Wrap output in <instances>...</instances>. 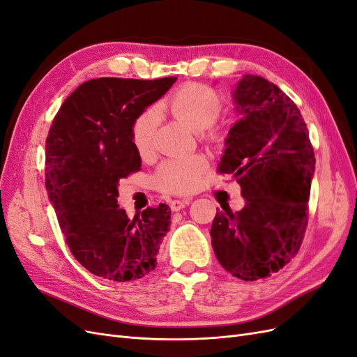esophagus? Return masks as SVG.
Returning <instances> with one entry per match:
<instances>
[{
	"instance_id": "1",
	"label": "esophagus",
	"mask_w": 357,
	"mask_h": 357,
	"mask_svg": "<svg viewBox=\"0 0 357 357\" xmlns=\"http://www.w3.org/2000/svg\"><path fill=\"white\" fill-rule=\"evenodd\" d=\"M189 202H190L189 199H174L169 202V207L172 211H178L181 208H185L186 205H189Z\"/></svg>"
}]
</instances>
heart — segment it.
<instances>
[{
  "mask_svg": "<svg viewBox=\"0 0 357 357\" xmlns=\"http://www.w3.org/2000/svg\"><path fill=\"white\" fill-rule=\"evenodd\" d=\"M223 100L220 93L202 83H186L169 96L168 110L189 128L199 131L202 142L220 147L229 137V129L218 122ZM158 112L153 107L138 114L131 126V142L142 158H149L155 150ZM208 168L202 155L171 158L162 162L155 174L159 190L180 195L197 189L201 176Z\"/></svg>",
  "mask_w": 357,
  "mask_h": 357,
  "instance_id": "b5f03b06",
  "label": "heart"
}]
</instances>
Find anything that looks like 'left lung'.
<instances>
[{"mask_svg": "<svg viewBox=\"0 0 357 357\" xmlns=\"http://www.w3.org/2000/svg\"><path fill=\"white\" fill-rule=\"evenodd\" d=\"M219 174L236 178L241 211L218 208L211 244L219 264L245 282L271 277L299 252L308 225L314 150L296 104L261 75L244 74Z\"/></svg>", "mask_w": 357, "mask_h": 357, "instance_id": "obj_1", "label": "left lung"}]
</instances>
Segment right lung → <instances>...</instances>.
Segmentation results:
<instances>
[{"label": "right lung", "mask_w": 357, "mask_h": 357, "mask_svg": "<svg viewBox=\"0 0 357 357\" xmlns=\"http://www.w3.org/2000/svg\"><path fill=\"white\" fill-rule=\"evenodd\" d=\"M177 77H100L82 83L53 117L46 138V189L70 252L89 273L131 282L156 268L169 229L167 204L128 218L119 180L142 169L131 126Z\"/></svg>", "instance_id": "obj_1"}]
</instances>
